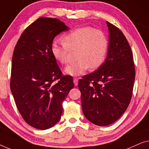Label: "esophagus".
I'll return each mask as SVG.
<instances>
[{
	"mask_svg": "<svg viewBox=\"0 0 149 149\" xmlns=\"http://www.w3.org/2000/svg\"><path fill=\"white\" fill-rule=\"evenodd\" d=\"M74 85L75 86H77V84H78V79L77 78H74Z\"/></svg>",
	"mask_w": 149,
	"mask_h": 149,
	"instance_id": "esophagus-1",
	"label": "esophagus"
}]
</instances>
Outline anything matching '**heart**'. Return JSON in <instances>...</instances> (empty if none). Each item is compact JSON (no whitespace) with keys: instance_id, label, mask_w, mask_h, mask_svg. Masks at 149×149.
<instances>
[{"instance_id":"b5f03b06","label":"heart","mask_w":149,"mask_h":149,"mask_svg":"<svg viewBox=\"0 0 149 149\" xmlns=\"http://www.w3.org/2000/svg\"><path fill=\"white\" fill-rule=\"evenodd\" d=\"M63 42L54 41L51 53L56 61L62 65L69 62L71 52L75 51L74 63L64 70L66 74L77 76L84 74L89 68L97 69L103 63L108 51L109 42L105 33L90 26L81 27L66 33Z\"/></svg>"}]
</instances>
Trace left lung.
<instances>
[{
    "label": "left lung",
    "mask_w": 149,
    "mask_h": 149,
    "mask_svg": "<svg viewBox=\"0 0 149 149\" xmlns=\"http://www.w3.org/2000/svg\"><path fill=\"white\" fill-rule=\"evenodd\" d=\"M109 47L105 60L92 74L79 80L83 113L94 124L106 126L127 109L135 79L132 52L125 36L107 22ZM93 81V85L89 83Z\"/></svg>",
    "instance_id": "1"
}]
</instances>
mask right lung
I'll return each instance as SVG.
<instances>
[{"instance_id":"1","label":"right lung","mask_w":149,"mask_h":149,"mask_svg":"<svg viewBox=\"0 0 149 149\" xmlns=\"http://www.w3.org/2000/svg\"><path fill=\"white\" fill-rule=\"evenodd\" d=\"M69 30L58 19L40 17L24 30L15 47L11 91L22 117L35 128L47 130L59 121L62 102L74 87L72 77L61 75L51 53L54 37Z\"/></svg>"}]
</instances>
